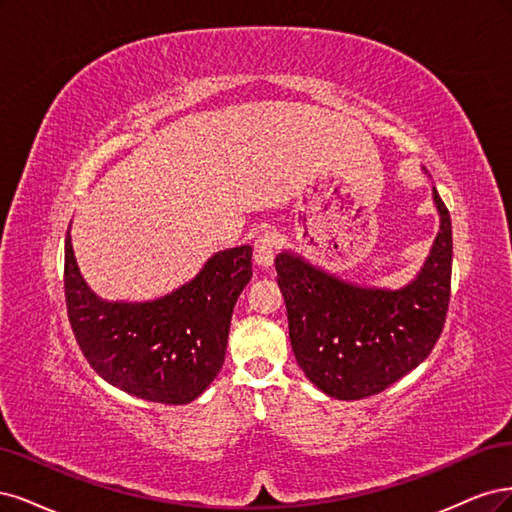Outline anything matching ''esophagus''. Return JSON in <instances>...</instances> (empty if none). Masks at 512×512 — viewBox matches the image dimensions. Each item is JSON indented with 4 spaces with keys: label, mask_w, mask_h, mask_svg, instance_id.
Here are the masks:
<instances>
[{
    "label": "esophagus",
    "mask_w": 512,
    "mask_h": 512,
    "mask_svg": "<svg viewBox=\"0 0 512 512\" xmlns=\"http://www.w3.org/2000/svg\"><path fill=\"white\" fill-rule=\"evenodd\" d=\"M278 249V240L274 232H263L255 240V249H253V259L259 268H272L274 266V257Z\"/></svg>",
    "instance_id": "obj_1"
}]
</instances>
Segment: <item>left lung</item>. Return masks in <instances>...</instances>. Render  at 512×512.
Here are the masks:
<instances>
[{
  "mask_svg": "<svg viewBox=\"0 0 512 512\" xmlns=\"http://www.w3.org/2000/svg\"><path fill=\"white\" fill-rule=\"evenodd\" d=\"M440 217L423 266L398 289L344 280L306 257H276L289 340L308 381L336 400L385 391L432 353L451 298L453 232L447 206L432 187Z\"/></svg>",
  "mask_w": 512,
  "mask_h": 512,
  "instance_id": "obj_1",
  "label": "left lung"
}]
</instances>
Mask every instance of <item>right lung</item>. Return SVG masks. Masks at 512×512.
<instances>
[{"label": "right lung", "instance_id": "1", "mask_svg": "<svg viewBox=\"0 0 512 512\" xmlns=\"http://www.w3.org/2000/svg\"><path fill=\"white\" fill-rule=\"evenodd\" d=\"M251 255L249 244L225 249L161 298L108 302L82 278L68 229L65 304L82 355L134 398L174 406L197 400L225 361L232 312L253 276Z\"/></svg>", "mask_w": 512, "mask_h": 512}]
</instances>
